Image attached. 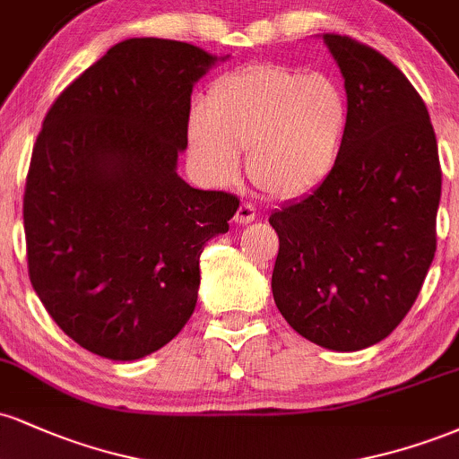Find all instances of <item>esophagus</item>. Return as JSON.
Listing matches in <instances>:
<instances>
[{
    "label": "esophagus",
    "instance_id": "1",
    "mask_svg": "<svg viewBox=\"0 0 459 459\" xmlns=\"http://www.w3.org/2000/svg\"><path fill=\"white\" fill-rule=\"evenodd\" d=\"M255 218H256V209L252 207L250 203H241L239 209H237V213H235V222L244 226V224H250Z\"/></svg>",
    "mask_w": 459,
    "mask_h": 459
}]
</instances>
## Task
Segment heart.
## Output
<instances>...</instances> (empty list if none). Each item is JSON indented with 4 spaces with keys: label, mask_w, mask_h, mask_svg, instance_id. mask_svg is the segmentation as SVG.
Masks as SVG:
<instances>
[{
    "label": "heart",
    "mask_w": 459,
    "mask_h": 459,
    "mask_svg": "<svg viewBox=\"0 0 459 459\" xmlns=\"http://www.w3.org/2000/svg\"><path fill=\"white\" fill-rule=\"evenodd\" d=\"M207 114L187 123L189 149L218 183L233 181L239 151L263 192L298 198L317 189L339 163L350 101L334 77L259 65L213 83Z\"/></svg>",
    "instance_id": "obj_1"
}]
</instances>
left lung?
Here are the masks:
<instances>
[{"label": "left lung", "mask_w": 459, "mask_h": 459, "mask_svg": "<svg viewBox=\"0 0 459 459\" xmlns=\"http://www.w3.org/2000/svg\"><path fill=\"white\" fill-rule=\"evenodd\" d=\"M345 79L350 125L317 189L270 215L273 302L310 343L358 351L412 308L436 252L442 172L423 99L371 47L324 34Z\"/></svg>", "instance_id": "left-lung-1"}]
</instances>
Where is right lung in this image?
Instances as JSON below:
<instances>
[{"label": "right lung", "mask_w": 459, "mask_h": 459, "mask_svg": "<svg viewBox=\"0 0 459 459\" xmlns=\"http://www.w3.org/2000/svg\"><path fill=\"white\" fill-rule=\"evenodd\" d=\"M229 56L129 39L45 116L23 198L30 281L66 336L109 360L161 350L196 308L200 255L239 200L187 186L189 99Z\"/></svg>", "instance_id": "obj_1"}]
</instances>
